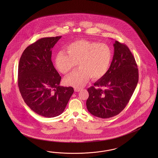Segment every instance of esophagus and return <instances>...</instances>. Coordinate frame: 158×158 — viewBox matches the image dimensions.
Here are the masks:
<instances>
[{
  "instance_id": "obj_1",
  "label": "esophagus",
  "mask_w": 158,
  "mask_h": 158,
  "mask_svg": "<svg viewBox=\"0 0 158 158\" xmlns=\"http://www.w3.org/2000/svg\"><path fill=\"white\" fill-rule=\"evenodd\" d=\"M74 90H75V91H76V92H79V91L81 90V89H80V88H78V87H75V88L74 89Z\"/></svg>"
}]
</instances>
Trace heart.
Returning <instances> with one entry per match:
<instances>
[{
    "label": "heart",
    "instance_id": "heart-1",
    "mask_svg": "<svg viewBox=\"0 0 158 158\" xmlns=\"http://www.w3.org/2000/svg\"><path fill=\"white\" fill-rule=\"evenodd\" d=\"M112 59L110 48L105 43L86 40H77L69 44L67 53L60 52L55 59L56 67L62 73H67L79 65L80 68L65 79L68 86L81 87L90 77L98 79L108 72Z\"/></svg>",
    "mask_w": 158,
    "mask_h": 158
}]
</instances>
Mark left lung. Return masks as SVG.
<instances>
[{"label": "left lung", "instance_id": "left-lung-1", "mask_svg": "<svg viewBox=\"0 0 158 158\" xmlns=\"http://www.w3.org/2000/svg\"><path fill=\"white\" fill-rule=\"evenodd\" d=\"M114 47V54L108 72L87 89V110L103 119L118 115L124 110L139 81L137 65L129 48L118 41H115Z\"/></svg>", "mask_w": 158, "mask_h": 158}]
</instances>
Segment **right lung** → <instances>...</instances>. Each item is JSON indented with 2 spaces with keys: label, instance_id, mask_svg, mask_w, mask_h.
<instances>
[{
  "label": "right lung",
  "instance_id": "1",
  "mask_svg": "<svg viewBox=\"0 0 158 158\" xmlns=\"http://www.w3.org/2000/svg\"><path fill=\"white\" fill-rule=\"evenodd\" d=\"M61 36L39 39L25 49L19 60L18 86L24 102L37 114H61L74 92L60 86L61 77L52 61V49Z\"/></svg>",
  "mask_w": 158,
  "mask_h": 158
}]
</instances>
